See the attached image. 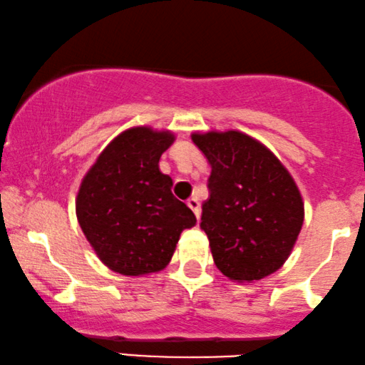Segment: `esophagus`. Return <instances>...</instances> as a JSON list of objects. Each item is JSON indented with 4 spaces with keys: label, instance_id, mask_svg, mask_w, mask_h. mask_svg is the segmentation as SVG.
Here are the masks:
<instances>
[{
    "label": "esophagus",
    "instance_id": "34e87169",
    "mask_svg": "<svg viewBox=\"0 0 365 365\" xmlns=\"http://www.w3.org/2000/svg\"><path fill=\"white\" fill-rule=\"evenodd\" d=\"M187 207H190V208L192 210V213H195L196 218H198V220H200V215H201V205H200L198 198H195V196H192V198L187 200Z\"/></svg>",
    "mask_w": 365,
    "mask_h": 365
}]
</instances>
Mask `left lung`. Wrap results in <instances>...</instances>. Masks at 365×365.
I'll return each instance as SVG.
<instances>
[{"label": "left lung", "mask_w": 365, "mask_h": 365, "mask_svg": "<svg viewBox=\"0 0 365 365\" xmlns=\"http://www.w3.org/2000/svg\"><path fill=\"white\" fill-rule=\"evenodd\" d=\"M212 174L201 229L217 268L251 282L284 267L304 222L297 184L272 150L237 130L192 133Z\"/></svg>", "instance_id": "obj_1"}]
</instances>
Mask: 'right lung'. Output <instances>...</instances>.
Masks as SVG:
<instances>
[{
    "label": "right lung",
    "mask_w": 365,
    "mask_h": 365,
    "mask_svg": "<svg viewBox=\"0 0 365 365\" xmlns=\"http://www.w3.org/2000/svg\"><path fill=\"white\" fill-rule=\"evenodd\" d=\"M169 130L135 126L119 133L83 175L76 218L107 268L126 277L157 273L169 264L195 213L170 191L158 160L174 143Z\"/></svg>",
    "instance_id": "right-lung-1"
}]
</instances>
